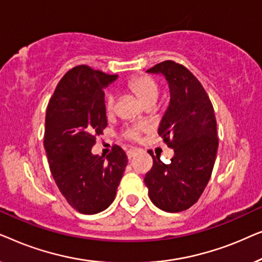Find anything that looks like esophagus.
Returning a JSON list of instances; mask_svg holds the SVG:
<instances>
[{
    "label": "esophagus",
    "instance_id": "esophagus-1",
    "mask_svg": "<svg viewBox=\"0 0 262 262\" xmlns=\"http://www.w3.org/2000/svg\"><path fill=\"white\" fill-rule=\"evenodd\" d=\"M126 154H127V159L131 160L132 157H135L136 154H137V150H136V149H130V150H127Z\"/></svg>",
    "mask_w": 262,
    "mask_h": 262
}]
</instances>
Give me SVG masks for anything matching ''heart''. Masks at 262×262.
<instances>
[{
    "mask_svg": "<svg viewBox=\"0 0 262 262\" xmlns=\"http://www.w3.org/2000/svg\"><path fill=\"white\" fill-rule=\"evenodd\" d=\"M127 87L139 100H141V102L144 106L150 105V103H154V105H155L157 99H159V85H157L156 82L149 76H136L134 78H131V80L128 81ZM114 107H116V96L112 94L107 95L105 102L106 112L111 114L114 111ZM139 134H141V128L131 127L127 128L124 135L125 137H127L128 139H134V141H136V139H138Z\"/></svg>",
    "mask_w": 262,
    "mask_h": 262,
    "instance_id": "b5f03b06",
    "label": "heart"
}]
</instances>
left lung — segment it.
<instances>
[{
	"mask_svg": "<svg viewBox=\"0 0 262 262\" xmlns=\"http://www.w3.org/2000/svg\"><path fill=\"white\" fill-rule=\"evenodd\" d=\"M146 73L162 75L169 87L159 135L174 156L166 164L149 150L154 163L144 182L154 205L180 212L198 202L211 178L218 149L214 111L202 83L181 64L166 60Z\"/></svg>",
	"mask_w": 262,
	"mask_h": 262,
	"instance_id": "obj_1",
	"label": "left lung"
}]
</instances>
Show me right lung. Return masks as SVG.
Wrapping results in <instances>:
<instances>
[{
    "instance_id": "right-lung-1",
    "label": "right lung",
    "mask_w": 262,
    "mask_h": 262,
    "mask_svg": "<svg viewBox=\"0 0 262 262\" xmlns=\"http://www.w3.org/2000/svg\"><path fill=\"white\" fill-rule=\"evenodd\" d=\"M118 78L87 66L64 75L46 110L44 148L50 170L67 202L78 212L95 214L113 203L127 164L114 145L106 156L92 152L107 126L105 89Z\"/></svg>"
}]
</instances>
